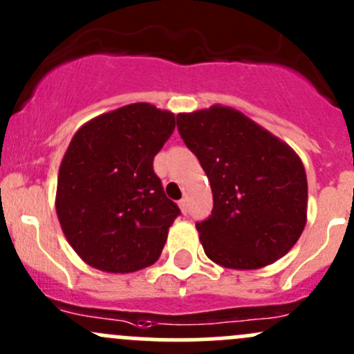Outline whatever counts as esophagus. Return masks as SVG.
<instances>
[{"instance_id":"34e87169","label":"esophagus","mask_w":354,"mask_h":354,"mask_svg":"<svg viewBox=\"0 0 354 354\" xmlns=\"http://www.w3.org/2000/svg\"><path fill=\"white\" fill-rule=\"evenodd\" d=\"M178 207H180L182 213H187V199H180V201H178Z\"/></svg>"}]
</instances>
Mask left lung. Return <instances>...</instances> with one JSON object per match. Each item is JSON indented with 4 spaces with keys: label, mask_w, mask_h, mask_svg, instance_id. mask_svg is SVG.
<instances>
[{
    "label": "left lung",
    "mask_w": 354,
    "mask_h": 354,
    "mask_svg": "<svg viewBox=\"0 0 354 354\" xmlns=\"http://www.w3.org/2000/svg\"><path fill=\"white\" fill-rule=\"evenodd\" d=\"M177 127L213 191L209 218L196 223L206 256L230 269H259L285 256L307 223L300 156L223 105L178 114Z\"/></svg>",
    "instance_id": "8db88e82"
}]
</instances>
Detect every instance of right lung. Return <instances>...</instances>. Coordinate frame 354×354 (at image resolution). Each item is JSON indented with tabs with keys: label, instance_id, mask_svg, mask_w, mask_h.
<instances>
[{
	"label": "right lung",
	"instance_id": "obj_1",
	"mask_svg": "<svg viewBox=\"0 0 354 354\" xmlns=\"http://www.w3.org/2000/svg\"><path fill=\"white\" fill-rule=\"evenodd\" d=\"M176 115L131 104L83 124L57 176L56 213L69 245L92 268L134 272L158 261L180 209L165 196L153 158Z\"/></svg>",
	"mask_w": 354,
	"mask_h": 354
}]
</instances>
